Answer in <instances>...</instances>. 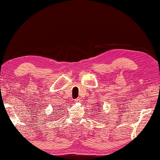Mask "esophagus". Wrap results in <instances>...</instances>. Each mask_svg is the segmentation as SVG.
<instances>
[{
    "instance_id": "obj_1",
    "label": "esophagus",
    "mask_w": 160,
    "mask_h": 160,
    "mask_svg": "<svg viewBox=\"0 0 160 160\" xmlns=\"http://www.w3.org/2000/svg\"><path fill=\"white\" fill-rule=\"evenodd\" d=\"M80 99L78 98V99H76V100H74V102H80Z\"/></svg>"
}]
</instances>
